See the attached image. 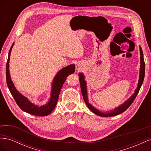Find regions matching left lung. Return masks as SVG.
Here are the masks:
<instances>
[{"label":"left lung","mask_w":151,"mask_h":151,"mask_svg":"<svg viewBox=\"0 0 151 151\" xmlns=\"http://www.w3.org/2000/svg\"><path fill=\"white\" fill-rule=\"evenodd\" d=\"M140 76H139V84L137 88L135 90L134 94L132 96L126 101L124 103L120 105V106L117 107L115 108L114 110L111 111L109 112H101L99 111L98 109H96L94 107H93L92 105H91L89 101H88V95H87V89H86V83L84 81V77L83 74H79V81H80V85H81V92L82 94H83V98L84 101L86 104L87 106L89 108L90 110L95 113L96 115H97L98 116H115L118 115V114H120L123 113V111H125L126 109L129 108L132 103L134 102V99L137 96L139 90L141 88V86L143 83V81L144 79V76H145V62L144 60V55H143V52L142 50L141 47H140Z\"/></svg>","instance_id":"obj_1"}]
</instances>
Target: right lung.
Instances as JSON below:
<instances>
[{
	"instance_id": "1",
	"label": "right lung",
	"mask_w": 151,
	"mask_h": 151,
	"mask_svg": "<svg viewBox=\"0 0 151 151\" xmlns=\"http://www.w3.org/2000/svg\"><path fill=\"white\" fill-rule=\"evenodd\" d=\"M14 43H13V44L12 45L9 52L8 58L6 63V75L8 88L9 89L12 97L15 99L17 104L22 111L35 116H47L49 115L50 113H51L54 108H55L58 99L59 94H60L63 84H64L67 76L74 72L75 65H68L62 68V70H60L57 73V74L55 77L53 82L52 95L49 102L46 105H44V106H42L40 107L36 106V105L31 103L28 99L18 92L16 89L15 87L14 86L11 81V76L9 74V63L10 55Z\"/></svg>"
}]
</instances>
